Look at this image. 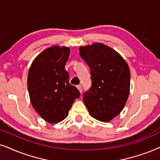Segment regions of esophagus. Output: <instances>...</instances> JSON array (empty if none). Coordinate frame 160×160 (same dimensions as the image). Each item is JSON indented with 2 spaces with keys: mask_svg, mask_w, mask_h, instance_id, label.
<instances>
[{
  "mask_svg": "<svg viewBox=\"0 0 160 160\" xmlns=\"http://www.w3.org/2000/svg\"><path fill=\"white\" fill-rule=\"evenodd\" d=\"M77 88H78V89L79 90V91H80V93H82V86H77Z\"/></svg>",
  "mask_w": 160,
  "mask_h": 160,
  "instance_id": "34e87169",
  "label": "esophagus"
}]
</instances>
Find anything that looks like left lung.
<instances>
[{
	"mask_svg": "<svg viewBox=\"0 0 160 160\" xmlns=\"http://www.w3.org/2000/svg\"><path fill=\"white\" fill-rule=\"evenodd\" d=\"M80 55L91 70L92 85L83 102L93 118L109 122L126 105L130 89V71L127 61L102 43L80 47Z\"/></svg>",
	"mask_w": 160,
	"mask_h": 160,
	"instance_id": "obj_1",
	"label": "left lung"
}]
</instances>
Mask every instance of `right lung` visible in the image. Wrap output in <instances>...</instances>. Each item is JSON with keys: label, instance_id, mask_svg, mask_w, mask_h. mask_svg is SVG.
Segmentation results:
<instances>
[{"label": "right lung", "instance_id": "add662e5", "mask_svg": "<svg viewBox=\"0 0 160 160\" xmlns=\"http://www.w3.org/2000/svg\"><path fill=\"white\" fill-rule=\"evenodd\" d=\"M69 48L52 45L36 57L28 74V90L34 110L50 123L68 116L72 104L80 96L76 87L69 84L65 65Z\"/></svg>", "mask_w": 160, "mask_h": 160}]
</instances>
